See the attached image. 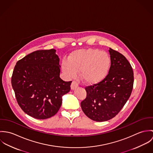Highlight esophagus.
<instances>
[{"instance_id": "34e87169", "label": "esophagus", "mask_w": 153, "mask_h": 153, "mask_svg": "<svg viewBox=\"0 0 153 153\" xmlns=\"http://www.w3.org/2000/svg\"><path fill=\"white\" fill-rule=\"evenodd\" d=\"M78 87V84L75 81H72L71 85V88L72 90H75Z\"/></svg>"}]
</instances>
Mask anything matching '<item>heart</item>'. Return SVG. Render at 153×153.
Listing matches in <instances>:
<instances>
[{
  "label": "heart",
  "mask_w": 153,
  "mask_h": 153,
  "mask_svg": "<svg viewBox=\"0 0 153 153\" xmlns=\"http://www.w3.org/2000/svg\"><path fill=\"white\" fill-rule=\"evenodd\" d=\"M111 64V58L107 52L89 48L72 52L68 59L62 60L61 68L66 78H75L80 71V77L85 83L94 85L107 76Z\"/></svg>",
  "instance_id": "1"
}]
</instances>
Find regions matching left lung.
Instances as JSON below:
<instances>
[{
    "instance_id": "1",
    "label": "left lung",
    "mask_w": 153,
    "mask_h": 153,
    "mask_svg": "<svg viewBox=\"0 0 153 153\" xmlns=\"http://www.w3.org/2000/svg\"><path fill=\"white\" fill-rule=\"evenodd\" d=\"M109 73L100 83L85 88L87 98L81 106L88 118L97 122L114 118L131 95L134 74L130 64L118 52L109 48Z\"/></svg>"
}]
</instances>
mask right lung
<instances>
[{
  "label": "right lung",
  "instance_id": "add662e5",
  "mask_svg": "<svg viewBox=\"0 0 153 153\" xmlns=\"http://www.w3.org/2000/svg\"><path fill=\"white\" fill-rule=\"evenodd\" d=\"M60 67L54 49L33 52L17 62L12 85L19 105L26 114L44 120L58 112L72 82L61 79Z\"/></svg>",
  "mask_w": 153,
  "mask_h": 153
}]
</instances>
